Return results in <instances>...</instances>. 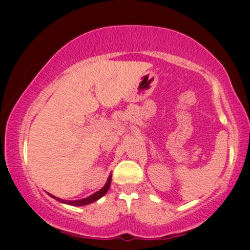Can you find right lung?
<instances>
[{
  "label": "right lung",
  "instance_id": "add662e5",
  "mask_svg": "<svg viewBox=\"0 0 250 250\" xmlns=\"http://www.w3.org/2000/svg\"><path fill=\"white\" fill-rule=\"evenodd\" d=\"M110 183H111V174L109 175L107 182H105V184L104 186V188H102V189L97 191V192H94L93 194H91V196H88L86 198H83V199H80V200H63V199H60V198H58V197L52 196L51 193H47V194H49L50 197H52L53 199L59 201V203H61V204H67V205H70V206H85V205L94 203V201L100 199L101 197H104V194L107 193L109 188H110Z\"/></svg>",
  "mask_w": 250,
  "mask_h": 250
}]
</instances>
